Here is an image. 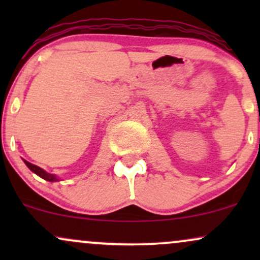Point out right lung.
Instances as JSON below:
<instances>
[{
    "label": "right lung",
    "mask_w": 260,
    "mask_h": 260,
    "mask_svg": "<svg viewBox=\"0 0 260 260\" xmlns=\"http://www.w3.org/2000/svg\"><path fill=\"white\" fill-rule=\"evenodd\" d=\"M24 162H25V165L28 166V168L30 169L32 172H35V174H37L38 176H40V177H41V178H44V180L50 181V182L57 181V178H56V176H55V175L47 174V172H45L43 169H40V168H39V166H37V165H32V164L28 162V161H25V160H24Z\"/></svg>",
    "instance_id": "right-lung-1"
}]
</instances>
